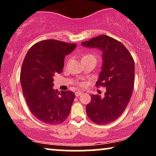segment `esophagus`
<instances>
[{"label":"esophagus","mask_w":156,"mask_h":156,"mask_svg":"<svg viewBox=\"0 0 156 156\" xmlns=\"http://www.w3.org/2000/svg\"><path fill=\"white\" fill-rule=\"evenodd\" d=\"M82 93L81 92V91H76V92H75V95H76V97H80V95H82Z\"/></svg>","instance_id":"esophagus-1"}]
</instances>
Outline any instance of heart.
I'll use <instances>...</instances> for the list:
<instances>
[{
    "instance_id": "obj_1",
    "label": "heart",
    "mask_w": 156,
    "mask_h": 156,
    "mask_svg": "<svg viewBox=\"0 0 156 156\" xmlns=\"http://www.w3.org/2000/svg\"><path fill=\"white\" fill-rule=\"evenodd\" d=\"M91 58H94L96 59V56L94 55H92V54H87L84 55L82 57V62H83L84 60H86V59H91ZM80 85H82V83H80V84H79Z\"/></svg>"
}]
</instances>
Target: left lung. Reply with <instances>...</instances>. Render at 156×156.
Returning a JSON list of instances; mask_svg holds the SVG:
<instances>
[{
    "label": "left lung",
    "instance_id": "1",
    "mask_svg": "<svg viewBox=\"0 0 156 156\" xmlns=\"http://www.w3.org/2000/svg\"><path fill=\"white\" fill-rule=\"evenodd\" d=\"M102 53V65L97 85L106 87L103 97L91 95L86 106L87 116L97 124L116 121L124 112L133 89L135 65L133 57L118 40L101 35L81 43Z\"/></svg>",
    "mask_w": 156,
    "mask_h": 156
}]
</instances>
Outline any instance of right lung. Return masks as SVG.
Returning <instances> with one entry per match:
<instances>
[{
  "mask_svg": "<svg viewBox=\"0 0 156 156\" xmlns=\"http://www.w3.org/2000/svg\"><path fill=\"white\" fill-rule=\"evenodd\" d=\"M76 47L56 40L32 46L23 61L20 82L27 106L38 120L59 124L69 116L75 94L53 89L54 76L62 72L64 59Z\"/></svg>",
  "mask_w": 156,
  "mask_h": 156,
  "instance_id": "1",
  "label": "right lung"
}]
</instances>
